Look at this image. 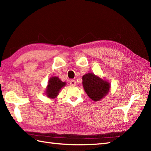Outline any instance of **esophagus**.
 I'll return each instance as SVG.
<instances>
[{
  "label": "esophagus",
  "instance_id": "1",
  "mask_svg": "<svg viewBox=\"0 0 151 151\" xmlns=\"http://www.w3.org/2000/svg\"><path fill=\"white\" fill-rule=\"evenodd\" d=\"M69 84L70 86H75L76 84V82L75 80H70L69 82Z\"/></svg>",
  "mask_w": 151,
  "mask_h": 151
}]
</instances>
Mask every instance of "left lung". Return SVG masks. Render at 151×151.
Returning <instances> with one entry per match:
<instances>
[{"label": "left lung", "instance_id": "8db88e82", "mask_svg": "<svg viewBox=\"0 0 151 151\" xmlns=\"http://www.w3.org/2000/svg\"><path fill=\"white\" fill-rule=\"evenodd\" d=\"M82 84L86 93L94 101L101 100L110 90V84L93 73H88L83 76Z\"/></svg>", "mask_w": 151, "mask_h": 151}]
</instances>
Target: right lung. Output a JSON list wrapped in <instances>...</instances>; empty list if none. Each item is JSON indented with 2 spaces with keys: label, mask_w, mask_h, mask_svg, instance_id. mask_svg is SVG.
<instances>
[{
  "label": "right lung",
  "mask_w": 151,
  "mask_h": 151,
  "mask_svg": "<svg viewBox=\"0 0 151 151\" xmlns=\"http://www.w3.org/2000/svg\"><path fill=\"white\" fill-rule=\"evenodd\" d=\"M66 83L62 82L58 77L54 76L49 79V84L46 89V94L47 97L50 98H55L58 95L59 91Z\"/></svg>",
  "instance_id": "right-lung-1"
}]
</instances>
